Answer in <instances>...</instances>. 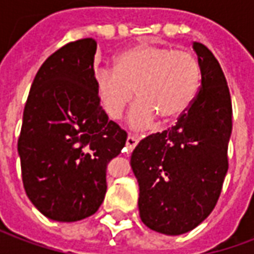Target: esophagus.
Segmentation results:
<instances>
[{
    "instance_id": "1",
    "label": "esophagus",
    "mask_w": 254,
    "mask_h": 254,
    "mask_svg": "<svg viewBox=\"0 0 254 254\" xmlns=\"http://www.w3.org/2000/svg\"><path fill=\"white\" fill-rule=\"evenodd\" d=\"M136 145H137V140L133 137V136H129V137L127 138V152H132Z\"/></svg>"
}]
</instances>
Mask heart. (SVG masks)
<instances>
[{"mask_svg": "<svg viewBox=\"0 0 254 254\" xmlns=\"http://www.w3.org/2000/svg\"><path fill=\"white\" fill-rule=\"evenodd\" d=\"M201 84V67L188 52L140 43L117 58L114 69L95 70V94L111 120H120L133 100L129 116L134 127H145L155 116L162 121L181 117L190 107Z\"/></svg>", "mask_w": 254, "mask_h": 254, "instance_id": "1", "label": "heart"}]
</instances>
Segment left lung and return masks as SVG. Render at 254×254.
<instances>
[{
	"instance_id": "1",
	"label": "left lung",
	"mask_w": 254,
	"mask_h": 254,
	"mask_svg": "<svg viewBox=\"0 0 254 254\" xmlns=\"http://www.w3.org/2000/svg\"><path fill=\"white\" fill-rule=\"evenodd\" d=\"M193 49L201 67L198 94L174 127L143 138L130 158L140 218L166 235L185 234L208 218L229 169L233 107L227 81L207 47L194 42Z\"/></svg>"
}]
</instances>
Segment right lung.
Listing matches in <instances>:
<instances>
[{
	"instance_id": "1",
	"label": "right lung",
	"mask_w": 254,
	"mask_h": 254,
	"mask_svg": "<svg viewBox=\"0 0 254 254\" xmlns=\"http://www.w3.org/2000/svg\"><path fill=\"white\" fill-rule=\"evenodd\" d=\"M96 42H70L43 63L31 85L17 141L31 202L57 222L94 215L105 200L106 170L127 143L109 121L94 85Z\"/></svg>"
}]
</instances>
